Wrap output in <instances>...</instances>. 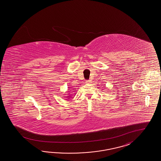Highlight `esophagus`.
I'll list each match as a JSON object with an SVG mask.
<instances>
[{"instance_id": "obj_1", "label": "esophagus", "mask_w": 161, "mask_h": 161, "mask_svg": "<svg viewBox=\"0 0 161 161\" xmlns=\"http://www.w3.org/2000/svg\"><path fill=\"white\" fill-rule=\"evenodd\" d=\"M86 82V83H90L92 82V80H87Z\"/></svg>"}]
</instances>
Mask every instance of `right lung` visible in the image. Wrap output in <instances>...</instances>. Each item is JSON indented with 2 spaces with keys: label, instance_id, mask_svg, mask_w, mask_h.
<instances>
[{
  "label": "right lung",
  "instance_id": "1",
  "mask_svg": "<svg viewBox=\"0 0 161 161\" xmlns=\"http://www.w3.org/2000/svg\"><path fill=\"white\" fill-rule=\"evenodd\" d=\"M66 97L68 98L67 99H68V98H70V96H67V97Z\"/></svg>",
  "mask_w": 161,
  "mask_h": 161
}]
</instances>
